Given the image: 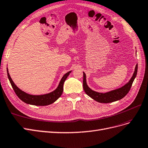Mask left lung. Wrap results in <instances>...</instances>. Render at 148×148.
Returning a JSON list of instances; mask_svg holds the SVG:
<instances>
[{"label": "left lung", "mask_w": 148, "mask_h": 148, "mask_svg": "<svg viewBox=\"0 0 148 148\" xmlns=\"http://www.w3.org/2000/svg\"><path fill=\"white\" fill-rule=\"evenodd\" d=\"M137 71H138V64L135 66V71L133 73L132 78L128 82L125 84L122 87L111 90L105 93H101L98 92L96 91H94L92 89L90 88L87 84V80H86V74L84 72V79H83V87L85 92L89 96L90 98H92L95 101L101 103H112L114 101H118L122 98L124 97L125 95L130 91V88L132 85V84L134 81L136 74H137Z\"/></svg>", "instance_id": "1"}]
</instances>
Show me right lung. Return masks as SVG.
<instances>
[{
	"mask_svg": "<svg viewBox=\"0 0 148 148\" xmlns=\"http://www.w3.org/2000/svg\"><path fill=\"white\" fill-rule=\"evenodd\" d=\"M7 72L8 78L9 81L12 85L13 89L15 91V93L21 101L25 102L26 104H31V105L34 106H47L49 105L52 103L55 102L58 99L63 92V85L64 81L67 79L69 74L72 72L70 71L69 72L66 73L61 78L60 82L56 88L50 93L44 94V95H31L23 91L20 88H18L15 84L14 83L13 80L12 79L10 74L8 73V68H7Z\"/></svg>",
	"mask_w": 148,
	"mask_h": 148,
	"instance_id": "obj_1",
	"label": "right lung"
}]
</instances>
